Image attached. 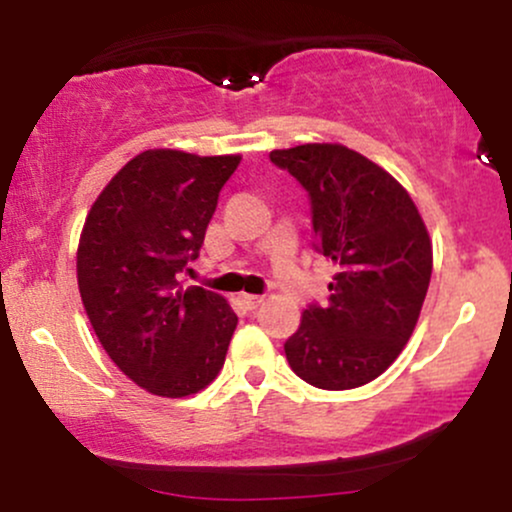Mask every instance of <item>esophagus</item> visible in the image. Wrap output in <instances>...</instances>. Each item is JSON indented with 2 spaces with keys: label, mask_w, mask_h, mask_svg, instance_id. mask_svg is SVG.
<instances>
[{
  "label": "esophagus",
  "mask_w": 512,
  "mask_h": 512,
  "mask_svg": "<svg viewBox=\"0 0 512 512\" xmlns=\"http://www.w3.org/2000/svg\"><path fill=\"white\" fill-rule=\"evenodd\" d=\"M238 301H240V305H243L245 310H255L257 305L264 301V298L262 296H252V293H240Z\"/></svg>",
  "instance_id": "34e87169"
}]
</instances>
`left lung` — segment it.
I'll return each mask as SVG.
<instances>
[{
  "label": "left lung",
  "instance_id": "1",
  "mask_svg": "<svg viewBox=\"0 0 512 512\" xmlns=\"http://www.w3.org/2000/svg\"><path fill=\"white\" fill-rule=\"evenodd\" d=\"M301 182L313 248L337 264L325 305L310 303L284 351L298 378L351 390L378 378L409 342L433 269L431 238L399 182L342 144L269 154Z\"/></svg>",
  "mask_w": 512,
  "mask_h": 512
}]
</instances>
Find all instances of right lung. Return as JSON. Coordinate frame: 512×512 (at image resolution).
Here are the masks:
<instances>
[{"label": "right lung", "instance_id": "1", "mask_svg": "<svg viewBox=\"0 0 512 512\" xmlns=\"http://www.w3.org/2000/svg\"><path fill=\"white\" fill-rule=\"evenodd\" d=\"M240 156L151 149L88 211L76 252L81 301L115 366L158 397H187L219 375L238 317L180 274L197 260L221 187Z\"/></svg>", "mask_w": 512, "mask_h": 512}]
</instances>
